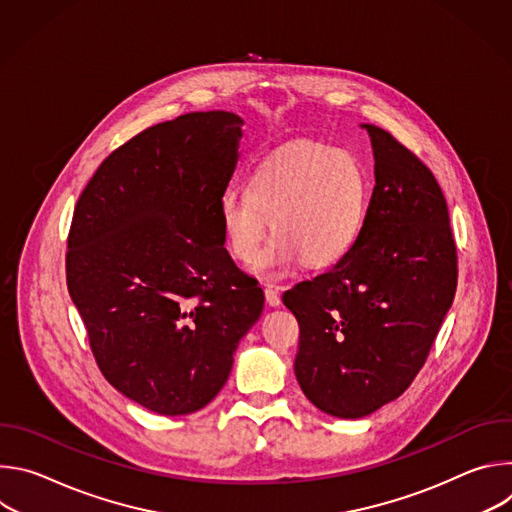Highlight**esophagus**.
Instances as JSON below:
<instances>
[{
	"instance_id": "1",
	"label": "esophagus",
	"mask_w": 512,
	"mask_h": 512,
	"mask_svg": "<svg viewBox=\"0 0 512 512\" xmlns=\"http://www.w3.org/2000/svg\"><path fill=\"white\" fill-rule=\"evenodd\" d=\"M265 300L269 306H279L281 304V298H279V291L273 289V287H265Z\"/></svg>"
}]
</instances>
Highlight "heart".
<instances>
[{"instance_id": "1", "label": "heart", "mask_w": 512, "mask_h": 512, "mask_svg": "<svg viewBox=\"0 0 512 512\" xmlns=\"http://www.w3.org/2000/svg\"><path fill=\"white\" fill-rule=\"evenodd\" d=\"M369 200V174L356 156L298 141L265 156L249 174L247 192L229 188L218 202V221L231 255L243 263L255 259L273 224L276 239L253 269L281 277L304 259L328 267L348 255L367 221Z\"/></svg>"}]
</instances>
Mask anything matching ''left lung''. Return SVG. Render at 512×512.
<instances>
[{"instance_id": "8db88e82", "label": "left lung", "mask_w": 512, "mask_h": 512, "mask_svg": "<svg viewBox=\"0 0 512 512\" xmlns=\"http://www.w3.org/2000/svg\"><path fill=\"white\" fill-rule=\"evenodd\" d=\"M375 190L356 245L283 294L298 318L296 377L324 413L356 419L397 399L425 364L454 302L458 249L431 170L377 125Z\"/></svg>"}]
</instances>
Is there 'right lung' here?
Masks as SVG:
<instances>
[{
  "label": "right lung",
  "instance_id": "add662e5",
  "mask_svg": "<svg viewBox=\"0 0 512 512\" xmlns=\"http://www.w3.org/2000/svg\"><path fill=\"white\" fill-rule=\"evenodd\" d=\"M241 125L196 111L148 127L103 160L72 214L66 285L97 367L160 415L208 405L263 312L218 221Z\"/></svg>",
  "mask_w": 512,
  "mask_h": 512
}]
</instances>
